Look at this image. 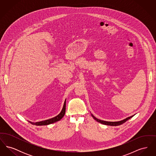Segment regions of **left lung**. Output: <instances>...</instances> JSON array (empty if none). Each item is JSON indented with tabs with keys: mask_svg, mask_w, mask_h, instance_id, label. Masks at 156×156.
<instances>
[{
	"mask_svg": "<svg viewBox=\"0 0 156 156\" xmlns=\"http://www.w3.org/2000/svg\"><path fill=\"white\" fill-rule=\"evenodd\" d=\"M92 116L94 118V119H95V120H97V122L102 123V124H104V125H108V126H119L120 125H122L123 123H125L127 120H128L129 119H130L131 118H132L133 116H132L130 117H129L126 119H124L122 121H119V122H106V121H104V120H99V119H97L96 118L94 115H92Z\"/></svg>",
	"mask_w": 156,
	"mask_h": 156,
	"instance_id": "left-lung-1",
	"label": "left lung"
}]
</instances>
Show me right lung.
Segmentation results:
<instances>
[{
    "label": "right lung",
    "mask_w": 156,
    "mask_h": 156,
    "mask_svg": "<svg viewBox=\"0 0 156 156\" xmlns=\"http://www.w3.org/2000/svg\"><path fill=\"white\" fill-rule=\"evenodd\" d=\"M66 101L64 102V105L63 106V108L62 109V111L61 112V113H59L58 115H57V116L51 118V119H48L46 120H44V121H41V122H36V123H33L31 122H29L30 123H31L32 125H37V126H42V125H47L49 124H51L54 122H56L57 121H58L59 120L62 119L63 118V116L65 115L66 113Z\"/></svg>",
    "instance_id": "add662e5"
}]
</instances>
